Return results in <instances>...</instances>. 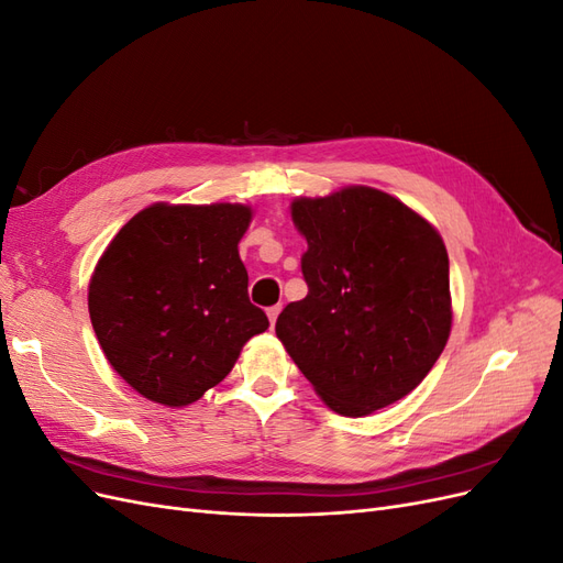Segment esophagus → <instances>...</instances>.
Wrapping results in <instances>:
<instances>
[{
	"label": "esophagus",
	"instance_id": "esophagus-1",
	"mask_svg": "<svg viewBox=\"0 0 563 563\" xmlns=\"http://www.w3.org/2000/svg\"><path fill=\"white\" fill-rule=\"evenodd\" d=\"M279 312H282L279 305H272V308H267V319H269V327H272V329H275V321H277Z\"/></svg>",
	"mask_w": 563,
	"mask_h": 563
}]
</instances>
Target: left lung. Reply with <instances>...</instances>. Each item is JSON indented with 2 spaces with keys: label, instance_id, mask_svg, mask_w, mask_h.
Wrapping results in <instances>:
<instances>
[{
  "label": "left lung",
  "instance_id": "8db88e82",
  "mask_svg": "<svg viewBox=\"0 0 563 563\" xmlns=\"http://www.w3.org/2000/svg\"><path fill=\"white\" fill-rule=\"evenodd\" d=\"M308 296L277 338L335 413L360 418L416 389L451 333L449 253L437 230L373 187L296 199Z\"/></svg>",
  "mask_w": 563,
  "mask_h": 563
}]
</instances>
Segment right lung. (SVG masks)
I'll return each instance as SVG.
<instances>
[{"mask_svg": "<svg viewBox=\"0 0 563 563\" xmlns=\"http://www.w3.org/2000/svg\"><path fill=\"white\" fill-rule=\"evenodd\" d=\"M242 203H155L117 232L89 284V314L108 362L135 391L187 406L223 380L269 321L249 300L236 244Z\"/></svg>", "mask_w": 563, "mask_h": 563, "instance_id": "1", "label": "right lung"}]
</instances>
